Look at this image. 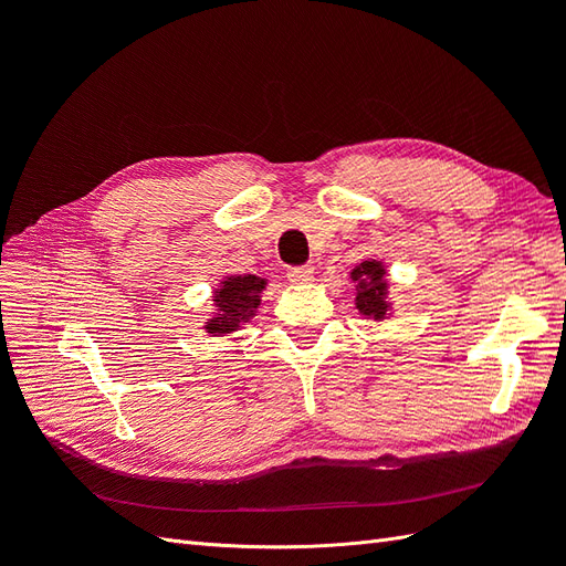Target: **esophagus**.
<instances>
[{
	"instance_id": "1",
	"label": "esophagus",
	"mask_w": 566,
	"mask_h": 566,
	"mask_svg": "<svg viewBox=\"0 0 566 566\" xmlns=\"http://www.w3.org/2000/svg\"><path fill=\"white\" fill-rule=\"evenodd\" d=\"M312 276H314V269L306 266V264H302V266H290V269H287V279L293 281V283H310Z\"/></svg>"
}]
</instances>
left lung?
Masks as SVG:
<instances>
[{
  "instance_id": "1",
  "label": "left lung",
  "mask_w": 566,
  "mask_h": 566,
  "mask_svg": "<svg viewBox=\"0 0 566 566\" xmlns=\"http://www.w3.org/2000/svg\"><path fill=\"white\" fill-rule=\"evenodd\" d=\"M352 279L356 281V287H358V295H356L358 312H364L366 316L382 318L387 312V304H385V273L380 264L364 262L361 266L354 269Z\"/></svg>"
}]
</instances>
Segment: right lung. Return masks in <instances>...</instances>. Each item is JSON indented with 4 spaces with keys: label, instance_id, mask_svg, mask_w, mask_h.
I'll use <instances>...</instances> for the list:
<instances>
[{
    "label": "right lung",
    "instance_id": "1",
    "mask_svg": "<svg viewBox=\"0 0 566 566\" xmlns=\"http://www.w3.org/2000/svg\"><path fill=\"white\" fill-rule=\"evenodd\" d=\"M264 281L256 276H233L219 290L214 302L219 304V316L208 323V333L224 335L235 331L241 321L250 318L252 312L260 306V293Z\"/></svg>",
    "mask_w": 566,
    "mask_h": 566
}]
</instances>
